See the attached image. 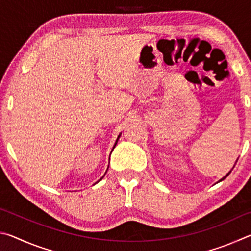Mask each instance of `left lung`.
<instances>
[{
  "mask_svg": "<svg viewBox=\"0 0 251 251\" xmlns=\"http://www.w3.org/2000/svg\"><path fill=\"white\" fill-rule=\"evenodd\" d=\"M236 163H237V161H236ZM233 167H235V166H233ZM230 173H231V171H230V172H229V173L227 174V175H226V176H224V177L222 178V179H220L219 181H222V180H224V179H225V178H226V177H227V176H228V175H229V174H230Z\"/></svg>",
  "mask_w": 251,
  "mask_h": 251,
  "instance_id": "left-lung-1",
  "label": "left lung"
}]
</instances>
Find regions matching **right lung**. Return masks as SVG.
<instances>
[{
    "instance_id": "obj_1",
    "label": "right lung",
    "mask_w": 251,
    "mask_h": 251,
    "mask_svg": "<svg viewBox=\"0 0 251 251\" xmlns=\"http://www.w3.org/2000/svg\"><path fill=\"white\" fill-rule=\"evenodd\" d=\"M121 135H122V133H121L120 135H118V137H117V139H116V142H115V144H114V147H113V150H114V148H115V146H116V144H117V142H118V138H120V137H121ZM107 169H108V168H107ZM106 172H107V171H106ZM105 174H106V173H105ZM103 177H104V176H103ZM103 177H101V178H100V179L99 181H100L101 179H103ZM99 181H97V182H99ZM95 184H96V182H95Z\"/></svg>"
}]
</instances>
